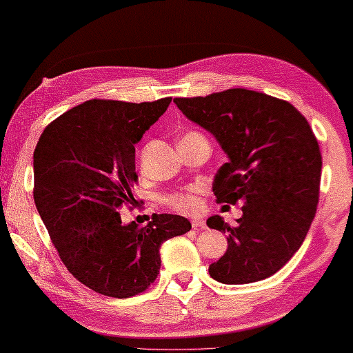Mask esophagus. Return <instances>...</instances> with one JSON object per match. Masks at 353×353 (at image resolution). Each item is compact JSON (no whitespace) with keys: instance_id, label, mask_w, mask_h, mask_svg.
<instances>
[{"instance_id":"34e87169","label":"esophagus","mask_w":353,"mask_h":353,"mask_svg":"<svg viewBox=\"0 0 353 353\" xmlns=\"http://www.w3.org/2000/svg\"><path fill=\"white\" fill-rule=\"evenodd\" d=\"M191 225H192V228H194V230L205 228V221L202 220V219H192L191 220Z\"/></svg>"}]
</instances>
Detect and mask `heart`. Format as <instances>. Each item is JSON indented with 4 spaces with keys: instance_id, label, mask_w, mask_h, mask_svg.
<instances>
[{
    "instance_id": "b5f03b06",
    "label": "heart",
    "mask_w": 353,
    "mask_h": 353,
    "mask_svg": "<svg viewBox=\"0 0 353 353\" xmlns=\"http://www.w3.org/2000/svg\"><path fill=\"white\" fill-rule=\"evenodd\" d=\"M190 137H202V134L191 132V133H186L183 138H190ZM196 192H197V188H188L186 191L173 192V194L167 197V205L172 207L173 210L183 212V214H190V212L194 210L197 205Z\"/></svg>"
}]
</instances>
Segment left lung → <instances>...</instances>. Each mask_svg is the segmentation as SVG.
<instances>
[{
    "instance_id": "8db88e82",
    "label": "left lung",
    "mask_w": 353,
    "mask_h": 353,
    "mask_svg": "<svg viewBox=\"0 0 353 353\" xmlns=\"http://www.w3.org/2000/svg\"><path fill=\"white\" fill-rule=\"evenodd\" d=\"M173 103L228 156L212 185L216 202L243 201L236 226L220 215L207 220L228 233L210 276L223 284L270 278L297 252L316 214L321 152L310 125L288 101L245 88Z\"/></svg>"
}]
</instances>
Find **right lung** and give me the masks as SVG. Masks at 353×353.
Returning a JSON list of instances; mask_svg holds the SVG:
<instances>
[{
	"mask_svg": "<svg viewBox=\"0 0 353 353\" xmlns=\"http://www.w3.org/2000/svg\"><path fill=\"white\" fill-rule=\"evenodd\" d=\"M170 103L86 101L48 125L33 152V199L52 244L74 278L103 296L146 291L162 243L191 230L180 215L154 214L139 228L119 214L138 181L134 144Z\"/></svg>",
	"mask_w": 353,
	"mask_h": 353,
	"instance_id": "1",
	"label": "right lung"
}]
</instances>
